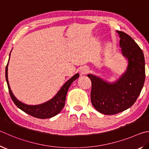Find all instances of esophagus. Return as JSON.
I'll return each instance as SVG.
<instances>
[{
    "label": "esophagus",
    "instance_id": "1",
    "mask_svg": "<svg viewBox=\"0 0 149 149\" xmlns=\"http://www.w3.org/2000/svg\"><path fill=\"white\" fill-rule=\"evenodd\" d=\"M88 68H83L81 70V74L83 75H85L88 73Z\"/></svg>",
    "mask_w": 149,
    "mask_h": 149
}]
</instances>
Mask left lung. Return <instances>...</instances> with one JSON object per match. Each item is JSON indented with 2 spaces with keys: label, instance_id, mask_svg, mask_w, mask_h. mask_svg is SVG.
Wrapping results in <instances>:
<instances>
[{
  "label": "left lung",
  "instance_id": "obj_1",
  "mask_svg": "<svg viewBox=\"0 0 149 149\" xmlns=\"http://www.w3.org/2000/svg\"><path fill=\"white\" fill-rule=\"evenodd\" d=\"M119 34L123 55L128 58L126 72L115 83H109L88 74L92 83V104L100 113L115 115L132 106L138 98L145 79V58L143 51L131 36Z\"/></svg>",
  "mask_w": 149,
  "mask_h": 149
}]
</instances>
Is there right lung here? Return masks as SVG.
Segmentation results:
<instances>
[{
    "instance_id": "obj_1",
    "label": "right lung",
    "mask_w": 149,
    "mask_h": 149,
    "mask_svg": "<svg viewBox=\"0 0 149 149\" xmlns=\"http://www.w3.org/2000/svg\"><path fill=\"white\" fill-rule=\"evenodd\" d=\"M8 63L6 67V79L11 98L14 102L16 106L22 110L23 111L32 116V117L41 118V119L53 117L61 112V111L63 109V108L64 106V104H65L66 94L69 87L71 85V84L79 77V74H77L74 75L72 78H70L63 86V87L58 92L56 96L51 99V100L45 102L44 104L38 105H28L19 101L14 96L12 91H11L8 79Z\"/></svg>"
}]
</instances>
